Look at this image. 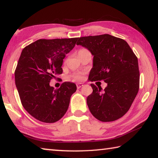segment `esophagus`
Listing matches in <instances>:
<instances>
[{
    "label": "esophagus",
    "mask_w": 158,
    "mask_h": 158,
    "mask_svg": "<svg viewBox=\"0 0 158 158\" xmlns=\"http://www.w3.org/2000/svg\"><path fill=\"white\" fill-rule=\"evenodd\" d=\"M83 85H83L82 84H77V89H80V88L82 87Z\"/></svg>",
    "instance_id": "34e87169"
}]
</instances>
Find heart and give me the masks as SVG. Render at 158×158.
Here are the masks:
<instances>
[{
    "label": "heart",
    "mask_w": 158,
    "mask_h": 158,
    "mask_svg": "<svg viewBox=\"0 0 158 158\" xmlns=\"http://www.w3.org/2000/svg\"><path fill=\"white\" fill-rule=\"evenodd\" d=\"M84 50H86V49H82L80 50L79 52H81V51H84ZM74 79L77 80V81H81V80L84 79V76H83V74H76V75H74Z\"/></svg>",
    "instance_id": "heart-1"
}]
</instances>
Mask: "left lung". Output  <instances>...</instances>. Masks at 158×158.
<instances>
[{
  "mask_svg": "<svg viewBox=\"0 0 158 158\" xmlns=\"http://www.w3.org/2000/svg\"><path fill=\"white\" fill-rule=\"evenodd\" d=\"M77 44L86 48L93 56L89 79L107 84L103 93L102 88L90 84L93 93L86 102L93 116L102 122L123 116L139 88L138 59L129 44L109 34L79 37Z\"/></svg>",
  "mask_w": 158,
  "mask_h": 158,
  "instance_id": "8db88e82",
  "label": "left lung"
}]
</instances>
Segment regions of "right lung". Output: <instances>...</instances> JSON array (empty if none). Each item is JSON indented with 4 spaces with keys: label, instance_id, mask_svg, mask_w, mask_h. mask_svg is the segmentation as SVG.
Masks as SVG:
<instances>
[{
    "label": "right lung",
    "instance_id": "obj_1",
    "mask_svg": "<svg viewBox=\"0 0 158 158\" xmlns=\"http://www.w3.org/2000/svg\"><path fill=\"white\" fill-rule=\"evenodd\" d=\"M78 38L40 39L21 52L15 72V84L23 108L40 121L55 123L68 110L76 85L64 82L54 89L49 83L63 73L64 58Z\"/></svg>",
    "mask_w": 158,
    "mask_h": 158
}]
</instances>
